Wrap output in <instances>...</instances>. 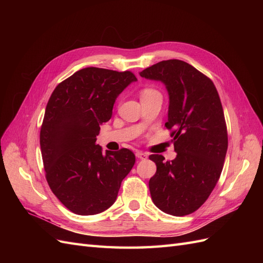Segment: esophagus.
I'll return each instance as SVG.
<instances>
[{"mask_svg": "<svg viewBox=\"0 0 263 263\" xmlns=\"http://www.w3.org/2000/svg\"><path fill=\"white\" fill-rule=\"evenodd\" d=\"M136 157H137L138 159H141V160H145V159L148 158V155L145 154V153H141V151H137V153H136Z\"/></svg>", "mask_w": 263, "mask_h": 263, "instance_id": "34e87169", "label": "esophagus"}]
</instances>
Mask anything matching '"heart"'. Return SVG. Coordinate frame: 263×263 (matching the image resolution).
Masks as SVG:
<instances>
[{
    "label": "heart",
    "instance_id": "1",
    "mask_svg": "<svg viewBox=\"0 0 263 263\" xmlns=\"http://www.w3.org/2000/svg\"><path fill=\"white\" fill-rule=\"evenodd\" d=\"M151 92H155V91H153V90H149V89H146V90L142 91L141 95H145V94H148V93H151Z\"/></svg>",
    "mask_w": 263,
    "mask_h": 263
}]
</instances>
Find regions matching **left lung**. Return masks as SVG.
<instances>
[{
  "instance_id": "1",
  "label": "left lung",
  "mask_w": 263,
  "mask_h": 263,
  "mask_svg": "<svg viewBox=\"0 0 263 263\" xmlns=\"http://www.w3.org/2000/svg\"><path fill=\"white\" fill-rule=\"evenodd\" d=\"M164 84L169 95L168 122L177 157H149L157 172L149 180L154 204L172 216L195 212L220 177L228 147L224 110L216 87L189 63L171 59L139 72Z\"/></svg>"
}]
</instances>
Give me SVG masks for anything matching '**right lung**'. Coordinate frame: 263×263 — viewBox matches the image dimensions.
<instances>
[{
    "mask_svg": "<svg viewBox=\"0 0 263 263\" xmlns=\"http://www.w3.org/2000/svg\"><path fill=\"white\" fill-rule=\"evenodd\" d=\"M137 79L130 71L84 68L57 85L46 106L41 149L47 182L58 200L78 215L104 212L135 164L129 149L102 154L101 125L117 97Z\"/></svg>",
    "mask_w": 263,
    "mask_h": 263,
    "instance_id": "1",
    "label": "right lung"
}]
</instances>
